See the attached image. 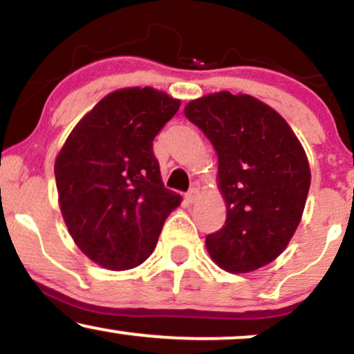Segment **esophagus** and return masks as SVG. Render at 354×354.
<instances>
[{
    "instance_id": "esophagus-1",
    "label": "esophagus",
    "mask_w": 354,
    "mask_h": 354,
    "mask_svg": "<svg viewBox=\"0 0 354 354\" xmlns=\"http://www.w3.org/2000/svg\"><path fill=\"white\" fill-rule=\"evenodd\" d=\"M199 198V191H198V188H191L188 193H186V199H188L189 203H194L196 199Z\"/></svg>"
}]
</instances>
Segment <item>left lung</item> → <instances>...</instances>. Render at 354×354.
<instances>
[{
  "instance_id": "obj_1",
  "label": "left lung",
  "mask_w": 354,
  "mask_h": 354,
  "mask_svg": "<svg viewBox=\"0 0 354 354\" xmlns=\"http://www.w3.org/2000/svg\"><path fill=\"white\" fill-rule=\"evenodd\" d=\"M189 122L211 140L227 214L206 237L212 261L232 274L267 266L299 227L310 166L288 123L250 95L218 92L189 102Z\"/></svg>"
}]
</instances>
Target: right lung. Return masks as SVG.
<instances>
[{
	"label": "right lung",
	"instance_id": "right-lung-1",
	"mask_svg": "<svg viewBox=\"0 0 354 354\" xmlns=\"http://www.w3.org/2000/svg\"><path fill=\"white\" fill-rule=\"evenodd\" d=\"M181 102L151 87L109 93L80 120L55 160L59 204L91 261L129 270L153 252L181 196L165 188L153 140Z\"/></svg>",
	"mask_w": 354,
	"mask_h": 354
}]
</instances>
